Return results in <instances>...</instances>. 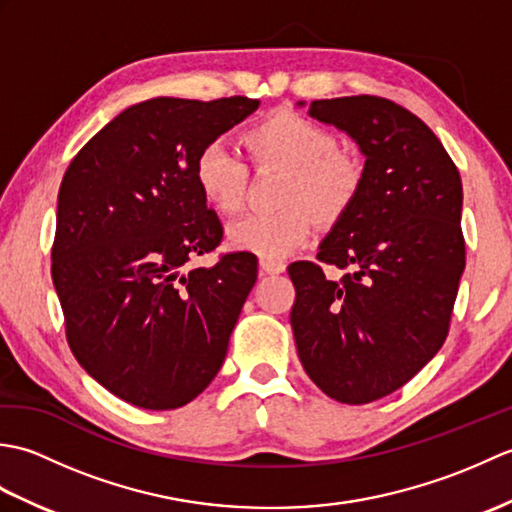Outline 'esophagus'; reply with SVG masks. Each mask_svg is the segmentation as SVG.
Wrapping results in <instances>:
<instances>
[{"mask_svg": "<svg viewBox=\"0 0 512 512\" xmlns=\"http://www.w3.org/2000/svg\"><path fill=\"white\" fill-rule=\"evenodd\" d=\"M259 268H262L264 275H279L286 270V264L275 262V259H262V262H259Z\"/></svg>", "mask_w": 512, "mask_h": 512, "instance_id": "obj_1", "label": "esophagus"}]
</instances>
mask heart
<instances>
[{
  "instance_id": "obj_1",
  "label": "heart",
  "mask_w": 512,
  "mask_h": 512,
  "mask_svg": "<svg viewBox=\"0 0 512 512\" xmlns=\"http://www.w3.org/2000/svg\"><path fill=\"white\" fill-rule=\"evenodd\" d=\"M244 145L257 167L286 171L277 213L246 215L226 228V244L262 259H284L308 242L312 215L336 224L352 209L363 184L358 160L339 151L330 129L295 112H277L250 127ZM202 200L213 211L233 215L244 204L248 171L222 143L206 145L193 165Z\"/></svg>"
}]
</instances>
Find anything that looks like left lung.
I'll use <instances>...</instances> for the list:
<instances>
[{
  "label": "left lung",
  "instance_id": "obj_1",
  "mask_svg": "<svg viewBox=\"0 0 512 512\" xmlns=\"http://www.w3.org/2000/svg\"><path fill=\"white\" fill-rule=\"evenodd\" d=\"M308 114L350 136L365 167L352 209L319 244V262L345 275L290 264V325L314 385L365 405L405 385L447 339L464 273L462 180L438 136L387 99L312 101Z\"/></svg>",
  "mask_w": 512,
  "mask_h": 512
}]
</instances>
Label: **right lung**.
<instances>
[{
  "label": "right lung",
  "instance_id": "1",
  "mask_svg": "<svg viewBox=\"0 0 512 512\" xmlns=\"http://www.w3.org/2000/svg\"><path fill=\"white\" fill-rule=\"evenodd\" d=\"M257 107L156 96L107 123L65 171L52 246L65 334L85 372L129 405L178 409L224 363L257 259L184 268L222 239L193 165Z\"/></svg>",
  "mask_w": 512,
  "mask_h": 512
}]
</instances>
